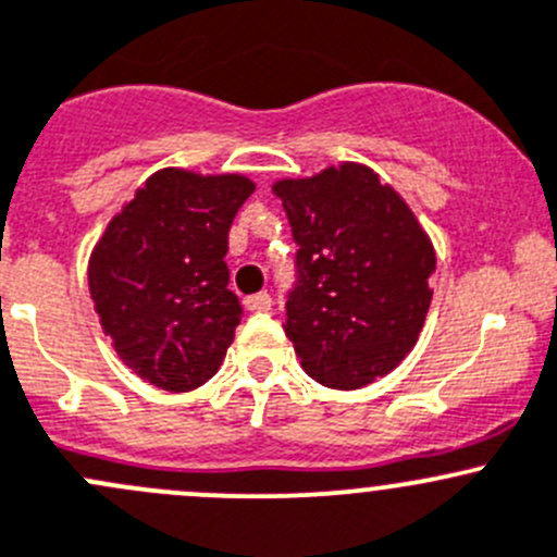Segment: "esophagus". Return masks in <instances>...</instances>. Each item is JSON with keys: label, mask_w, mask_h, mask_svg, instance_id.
Instances as JSON below:
<instances>
[{"label": "esophagus", "mask_w": 557, "mask_h": 557, "mask_svg": "<svg viewBox=\"0 0 557 557\" xmlns=\"http://www.w3.org/2000/svg\"><path fill=\"white\" fill-rule=\"evenodd\" d=\"M244 302H246V308H249V311H271L273 297L268 295V292H257V295L246 297Z\"/></svg>", "instance_id": "obj_1"}]
</instances>
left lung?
<instances>
[{
	"instance_id": "obj_1",
	"label": "left lung",
	"mask_w": 557,
	"mask_h": 557,
	"mask_svg": "<svg viewBox=\"0 0 557 557\" xmlns=\"http://www.w3.org/2000/svg\"><path fill=\"white\" fill-rule=\"evenodd\" d=\"M273 191L300 246L284 333L302 371L333 389L387 376L414 349L431 308L428 233L366 164L276 181Z\"/></svg>"
}]
</instances>
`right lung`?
Here are the masks:
<instances>
[{
  "label": "right lung",
  "instance_id": "right-lung-1",
  "mask_svg": "<svg viewBox=\"0 0 557 557\" xmlns=\"http://www.w3.org/2000/svg\"><path fill=\"white\" fill-rule=\"evenodd\" d=\"M255 191L246 175L164 168L110 219L89 260L104 335L140 379L189 393L222 366L240 324L227 235Z\"/></svg>",
  "mask_w": 557,
  "mask_h": 557
}]
</instances>
